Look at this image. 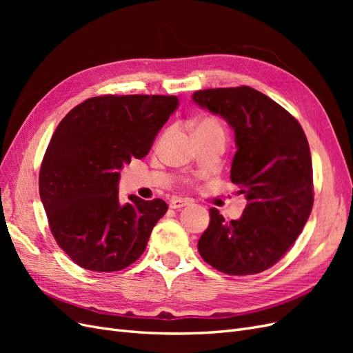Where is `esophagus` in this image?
I'll list each match as a JSON object with an SVG mask.
<instances>
[{
	"instance_id": "obj_1",
	"label": "esophagus",
	"mask_w": 353,
	"mask_h": 353,
	"mask_svg": "<svg viewBox=\"0 0 353 353\" xmlns=\"http://www.w3.org/2000/svg\"><path fill=\"white\" fill-rule=\"evenodd\" d=\"M188 205H190V200H187V199H179V197L172 199V200H170V203H169V206L172 208V209H181V208L188 206Z\"/></svg>"
}]
</instances>
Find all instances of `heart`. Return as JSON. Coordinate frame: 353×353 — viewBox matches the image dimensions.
<instances>
[{"instance_id":"1","label":"heart","mask_w":353,"mask_h":353,"mask_svg":"<svg viewBox=\"0 0 353 353\" xmlns=\"http://www.w3.org/2000/svg\"><path fill=\"white\" fill-rule=\"evenodd\" d=\"M199 126H219V123L213 119H205L199 123Z\"/></svg>"}]
</instances>
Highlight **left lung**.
<instances>
[{"instance_id":"obj_1","label":"left lung","mask_w":353,"mask_h":353,"mask_svg":"<svg viewBox=\"0 0 353 353\" xmlns=\"http://www.w3.org/2000/svg\"><path fill=\"white\" fill-rule=\"evenodd\" d=\"M199 108L221 116L236 137L231 181L245 205L239 219L225 221L210 209V222L197 243L213 268L250 275L271 268L302 232L314 205L312 159L294 117L250 87L203 90Z\"/></svg>"}]
</instances>
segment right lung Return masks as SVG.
<instances>
[{
    "label": "right lung",
    "mask_w": 353,
    "mask_h": 353,
    "mask_svg": "<svg viewBox=\"0 0 353 353\" xmlns=\"http://www.w3.org/2000/svg\"><path fill=\"white\" fill-rule=\"evenodd\" d=\"M178 108L176 95H103L72 109L42 160L39 196L50 230L69 258L90 271L134 263L168 205L119 200V170L143 159Z\"/></svg>",
    "instance_id": "obj_1"
}]
</instances>
